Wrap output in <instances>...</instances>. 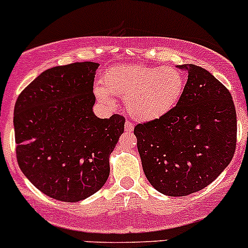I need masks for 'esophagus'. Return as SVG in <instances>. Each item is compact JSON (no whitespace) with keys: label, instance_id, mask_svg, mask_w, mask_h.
<instances>
[{"label":"esophagus","instance_id":"1","mask_svg":"<svg viewBox=\"0 0 248 248\" xmlns=\"http://www.w3.org/2000/svg\"><path fill=\"white\" fill-rule=\"evenodd\" d=\"M134 126L133 124H132L131 121H126V124H124V129H126V132H132L133 131Z\"/></svg>","mask_w":248,"mask_h":248}]
</instances>
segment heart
I'll list each match as a JSON object with an SVG mask.
<instances>
[{
  "label": "heart",
  "instance_id": "1",
  "mask_svg": "<svg viewBox=\"0 0 248 248\" xmlns=\"http://www.w3.org/2000/svg\"><path fill=\"white\" fill-rule=\"evenodd\" d=\"M184 86V75L177 68L131 64L110 69L103 78V87L95 93L107 105L115 104L112 95L120 97L126 100L132 116L150 121L175 107Z\"/></svg>",
  "mask_w": 248,
  "mask_h": 248
}]
</instances>
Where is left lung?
<instances>
[{
  "mask_svg": "<svg viewBox=\"0 0 248 248\" xmlns=\"http://www.w3.org/2000/svg\"><path fill=\"white\" fill-rule=\"evenodd\" d=\"M170 111L134 127L144 173L168 196H186L210 185L232 161L237 121L228 88L194 64Z\"/></svg>",
  "mask_w": 248,
  "mask_h": 248,
  "instance_id": "left-lung-1",
  "label": "left lung"
}]
</instances>
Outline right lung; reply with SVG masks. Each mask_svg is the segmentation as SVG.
Masks as SVG:
<instances>
[{"instance_id": "obj_1", "label": "right lung", "mask_w": 248, "mask_h": 248, "mask_svg": "<svg viewBox=\"0 0 248 248\" xmlns=\"http://www.w3.org/2000/svg\"><path fill=\"white\" fill-rule=\"evenodd\" d=\"M93 62L54 66L26 86L14 107L16 161L43 194L78 202L97 193L110 173L109 156L124 131V117L92 111Z\"/></svg>"}]
</instances>
